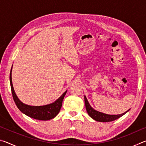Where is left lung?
Segmentation results:
<instances>
[{"mask_svg": "<svg viewBox=\"0 0 146 146\" xmlns=\"http://www.w3.org/2000/svg\"><path fill=\"white\" fill-rule=\"evenodd\" d=\"M84 101H85V106H86V111L88 113V115H90V117L93 118V120L96 121H98V122H111V121L115 120L118 119V118H120L125 115L127 112L129 111V110H127V111L125 113H122V114L120 115H108L106 114V113H104L102 112L98 111H97L91 107L90 106V103L87 100V98L84 96Z\"/></svg>", "mask_w": 146, "mask_h": 146, "instance_id": "8db88e82", "label": "left lung"}]
</instances>
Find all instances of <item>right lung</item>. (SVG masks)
Returning a JSON list of instances; mask_svg holds the SVG:
<instances>
[{
  "label": "right lung",
  "mask_w": 146,
  "mask_h": 146,
  "mask_svg": "<svg viewBox=\"0 0 146 146\" xmlns=\"http://www.w3.org/2000/svg\"><path fill=\"white\" fill-rule=\"evenodd\" d=\"M12 67H13V66H12ZM12 67L10 71V75H9V80H10L11 93L13 100L19 110L24 114L36 120H49L55 118L60 111L62 104L63 99L66 93H67V91H66L55 102L49 104L40 106H33L25 104L19 100L15 92L13 84H12Z\"/></svg>",
  "instance_id": "right-lung-1"
}]
</instances>
